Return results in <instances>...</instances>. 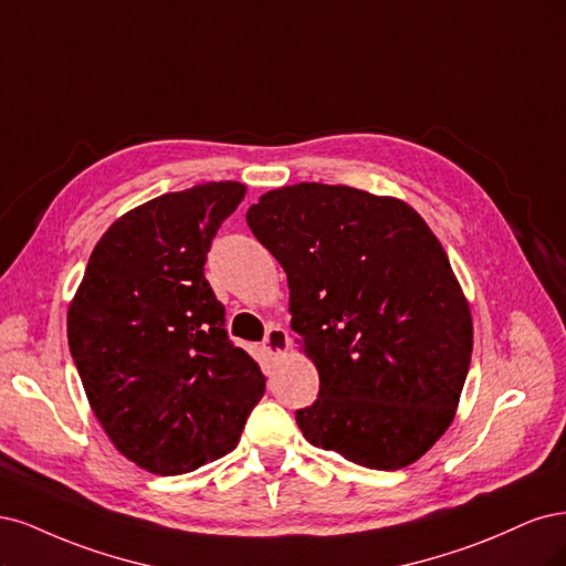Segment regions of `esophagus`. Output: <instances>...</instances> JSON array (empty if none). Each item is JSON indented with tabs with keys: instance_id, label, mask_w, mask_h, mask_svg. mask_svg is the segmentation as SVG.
Instances as JSON below:
<instances>
[{
	"instance_id": "esophagus-1",
	"label": "esophagus",
	"mask_w": 566,
	"mask_h": 566,
	"mask_svg": "<svg viewBox=\"0 0 566 566\" xmlns=\"http://www.w3.org/2000/svg\"><path fill=\"white\" fill-rule=\"evenodd\" d=\"M263 348L268 355H282L289 350V334L286 329H282V326L272 324L265 338H263Z\"/></svg>"
}]
</instances>
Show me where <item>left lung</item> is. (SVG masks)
Wrapping results in <instances>:
<instances>
[{
    "instance_id": "obj_1",
    "label": "left lung",
    "mask_w": 566,
    "mask_h": 566,
    "mask_svg": "<svg viewBox=\"0 0 566 566\" xmlns=\"http://www.w3.org/2000/svg\"><path fill=\"white\" fill-rule=\"evenodd\" d=\"M289 280L291 329L319 371L305 440L374 470L418 461L451 426L472 317L447 251L407 202L298 184L247 211Z\"/></svg>"
}]
</instances>
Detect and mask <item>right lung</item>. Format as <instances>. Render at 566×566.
<instances>
[{"mask_svg":"<svg viewBox=\"0 0 566 566\" xmlns=\"http://www.w3.org/2000/svg\"><path fill=\"white\" fill-rule=\"evenodd\" d=\"M244 192L221 180L124 213L91 253L67 310L91 409L117 451L155 475L230 453L265 392L205 277L211 240Z\"/></svg>","mask_w":566,"mask_h":566,"instance_id":"obj_1","label":"right lung"}]
</instances>
